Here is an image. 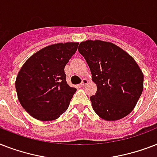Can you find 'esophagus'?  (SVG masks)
<instances>
[{
  "mask_svg": "<svg viewBox=\"0 0 157 157\" xmlns=\"http://www.w3.org/2000/svg\"><path fill=\"white\" fill-rule=\"evenodd\" d=\"M88 80H87V79H83V80H82V82H81V85H80V86H81V87H83V86H86V85H87V84H88Z\"/></svg>",
  "mask_w": 157,
  "mask_h": 157,
  "instance_id": "1",
  "label": "esophagus"
}]
</instances>
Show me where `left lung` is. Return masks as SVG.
<instances>
[{"label":"left lung","mask_w":157,"mask_h":157,"mask_svg":"<svg viewBox=\"0 0 157 157\" xmlns=\"http://www.w3.org/2000/svg\"><path fill=\"white\" fill-rule=\"evenodd\" d=\"M78 50L97 86L90 97L96 114L109 121L129 115L144 90V73L133 57L113 43L99 40L82 41Z\"/></svg>","instance_id":"1"}]
</instances>
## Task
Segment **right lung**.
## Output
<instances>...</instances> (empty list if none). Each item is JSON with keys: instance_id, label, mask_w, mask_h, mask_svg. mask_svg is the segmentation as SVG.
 Wrapping results in <instances>:
<instances>
[{"instance_id": "1", "label": "right lung", "mask_w": 157, "mask_h": 157, "mask_svg": "<svg viewBox=\"0 0 157 157\" xmlns=\"http://www.w3.org/2000/svg\"><path fill=\"white\" fill-rule=\"evenodd\" d=\"M78 44L48 45L33 54L20 68L16 77V92L22 107L33 118L54 121L68 108L76 89L67 83L64 67Z\"/></svg>"}]
</instances>
